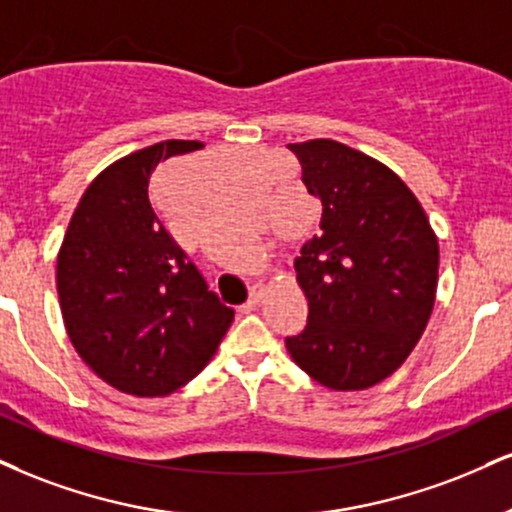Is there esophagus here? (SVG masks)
<instances>
[{
    "label": "esophagus",
    "mask_w": 512,
    "mask_h": 512,
    "mask_svg": "<svg viewBox=\"0 0 512 512\" xmlns=\"http://www.w3.org/2000/svg\"><path fill=\"white\" fill-rule=\"evenodd\" d=\"M262 283H255V286L250 288V298H248V303H243V307H240V312H252V310H257V305L262 303Z\"/></svg>",
    "instance_id": "obj_1"
}]
</instances>
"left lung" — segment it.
Instances as JSON below:
<instances>
[{"label":"left lung","instance_id":"1","mask_svg":"<svg viewBox=\"0 0 512 512\" xmlns=\"http://www.w3.org/2000/svg\"><path fill=\"white\" fill-rule=\"evenodd\" d=\"M322 233L295 257L307 324L286 338L293 362L334 391H360L403 365L432 315L439 243L389 166L336 140L288 145Z\"/></svg>","mask_w":512,"mask_h":512}]
</instances>
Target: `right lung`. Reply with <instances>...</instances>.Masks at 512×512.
Returning a JSON list of instances; mask_svg holds the SVG:
<instances>
[{
    "label": "right lung",
    "instance_id": "1",
    "mask_svg": "<svg viewBox=\"0 0 512 512\" xmlns=\"http://www.w3.org/2000/svg\"><path fill=\"white\" fill-rule=\"evenodd\" d=\"M202 147L164 140L107 166L80 197L57 257L73 348L97 377L133 396L188 384L233 322L147 195L159 164Z\"/></svg>",
    "mask_w": 512,
    "mask_h": 512
}]
</instances>
